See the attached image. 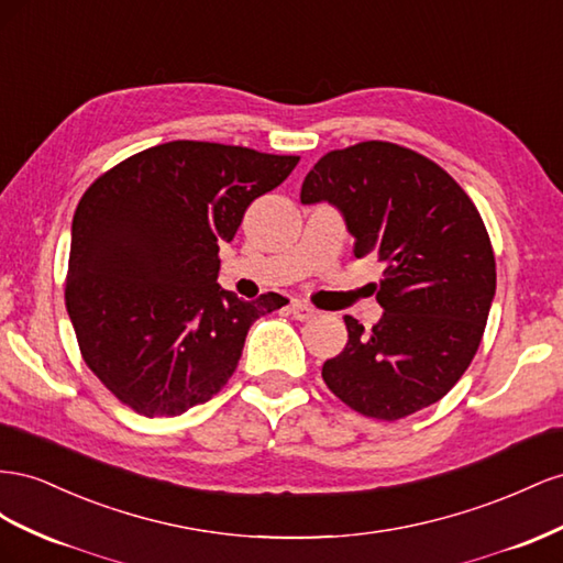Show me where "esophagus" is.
Here are the masks:
<instances>
[{
  "instance_id": "esophagus-1",
  "label": "esophagus",
  "mask_w": 563,
  "mask_h": 563,
  "mask_svg": "<svg viewBox=\"0 0 563 563\" xmlns=\"http://www.w3.org/2000/svg\"><path fill=\"white\" fill-rule=\"evenodd\" d=\"M290 313H292V318H297V320H311V318H316V313H318V311H316L313 307H309V303L292 301Z\"/></svg>"
}]
</instances>
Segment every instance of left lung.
Listing matches in <instances>:
<instances>
[{"label": "left lung", "instance_id": "left-lung-1", "mask_svg": "<svg viewBox=\"0 0 563 563\" xmlns=\"http://www.w3.org/2000/svg\"><path fill=\"white\" fill-rule=\"evenodd\" d=\"M356 238L353 254L387 264L371 332L344 316L349 342L325 361L328 389L373 420L437 404L467 371L495 297V256L474 202L429 157L389 141L330 151L301 184Z\"/></svg>", "mask_w": 563, "mask_h": 563}]
</instances>
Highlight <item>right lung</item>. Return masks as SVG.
I'll return each mask as SVG.
<instances>
[{
    "mask_svg": "<svg viewBox=\"0 0 563 563\" xmlns=\"http://www.w3.org/2000/svg\"><path fill=\"white\" fill-rule=\"evenodd\" d=\"M297 155L169 141L101 174L73 217L66 307L89 371L120 404L174 417L235 373L256 318L285 307L217 283L252 200L280 186Z\"/></svg>",
    "mask_w": 563,
    "mask_h": 563,
    "instance_id": "1",
    "label": "right lung"
}]
</instances>
